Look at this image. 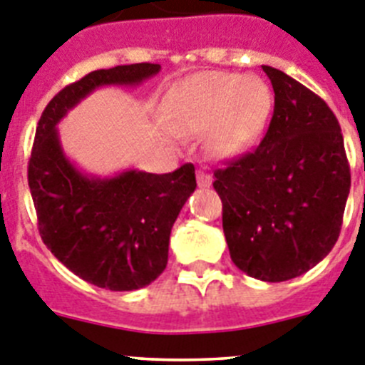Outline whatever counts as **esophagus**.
<instances>
[{
	"mask_svg": "<svg viewBox=\"0 0 365 365\" xmlns=\"http://www.w3.org/2000/svg\"><path fill=\"white\" fill-rule=\"evenodd\" d=\"M199 188H208L212 185V175L208 172H197Z\"/></svg>",
	"mask_w": 365,
	"mask_h": 365,
	"instance_id": "1",
	"label": "esophagus"
}]
</instances>
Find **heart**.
Instances as JSON below:
<instances>
[{"label":"heart","mask_w":365,"mask_h":365,"mask_svg":"<svg viewBox=\"0 0 365 365\" xmlns=\"http://www.w3.org/2000/svg\"><path fill=\"white\" fill-rule=\"evenodd\" d=\"M270 109L272 93L261 78L210 71L173 86L163 118L177 137H206L215 157L237 159L257 144Z\"/></svg>","instance_id":"1"}]
</instances>
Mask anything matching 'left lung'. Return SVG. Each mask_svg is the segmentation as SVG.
<instances>
[{
	"label": "left lung",
	"instance_id": "left-lung-1",
	"mask_svg": "<svg viewBox=\"0 0 365 365\" xmlns=\"http://www.w3.org/2000/svg\"><path fill=\"white\" fill-rule=\"evenodd\" d=\"M274 89L269 130L254 151L214 172L234 265L261 282L298 278L336 243L351 188L334 113L283 71L263 66Z\"/></svg>",
	"mask_w": 365,
	"mask_h": 365
}]
</instances>
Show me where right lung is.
Returning <instances> with one entry per match:
<instances>
[{
	"label": "right lung",
	"mask_w": 365,
	"mask_h": 365,
	"mask_svg": "<svg viewBox=\"0 0 365 365\" xmlns=\"http://www.w3.org/2000/svg\"><path fill=\"white\" fill-rule=\"evenodd\" d=\"M159 71V63L93 71L63 87L38 122L29 160L38 230L58 261L100 289L137 291L163 274L173 222L197 186L195 168L87 175L66 157L56 125L98 87L138 86Z\"/></svg>",
	"instance_id": "obj_1"
}]
</instances>
